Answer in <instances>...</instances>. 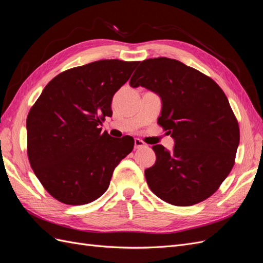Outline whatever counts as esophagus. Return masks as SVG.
Segmentation results:
<instances>
[{"mask_svg": "<svg viewBox=\"0 0 263 263\" xmlns=\"http://www.w3.org/2000/svg\"><path fill=\"white\" fill-rule=\"evenodd\" d=\"M135 149H140V148H145V147H147V145L145 144L144 141L142 140H140V139H138V138H136L135 139Z\"/></svg>", "mask_w": 263, "mask_h": 263, "instance_id": "1", "label": "esophagus"}]
</instances>
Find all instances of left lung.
<instances>
[{"instance_id":"8db88e82","label":"left lung","mask_w":263,"mask_h":263,"mask_svg":"<svg viewBox=\"0 0 263 263\" xmlns=\"http://www.w3.org/2000/svg\"><path fill=\"white\" fill-rule=\"evenodd\" d=\"M129 84L160 97L158 123L174 139L172 151L153 147L156 163L145 170L150 190L177 206L209 198L232 171L239 145V126L225 93L210 77L165 57L141 61Z\"/></svg>"}]
</instances>
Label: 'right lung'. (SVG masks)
<instances>
[{
    "label": "right lung",
    "mask_w": 263,
    "mask_h": 263,
    "mask_svg": "<svg viewBox=\"0 0 263 263\" xmlns=\"http://www.w3.org/2000/svg\"><path fill=\"white\" fill-rule=\"evenodd\" d=\"M138 63L99 60L63 71L30 108L28 159L55 200L69 205L95 201L108 189L116 165L132 153L130 136L110 137L100 125L112 116L114 94Z\"/></svg>",
    "instance_id": "1"
}]
</instances>
